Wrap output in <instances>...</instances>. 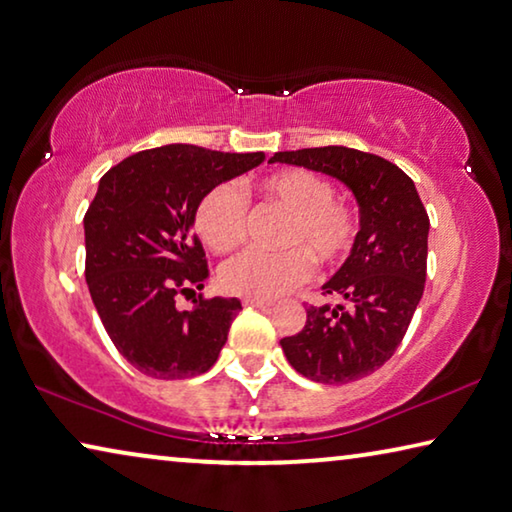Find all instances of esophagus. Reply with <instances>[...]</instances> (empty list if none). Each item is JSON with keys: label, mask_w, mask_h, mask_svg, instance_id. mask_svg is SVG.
I'll list each match as a JSON object with an SVG mask.
<instances>
[{"label": "esophagus", "mask_w": 512, "mask_h": 512, "mask_svg": "<svg viewBox=\"0 0 512 512\" xmlns=\"http://www.w3.org/2000/svg\"><path fill=\"white\" fill-rule=\"evenodd\" d=\"M243 305H246V307H271L273 303H271V300H264V298H243Z\"/></svg>", "instance_id": "esophagus-1"}]
</instances>
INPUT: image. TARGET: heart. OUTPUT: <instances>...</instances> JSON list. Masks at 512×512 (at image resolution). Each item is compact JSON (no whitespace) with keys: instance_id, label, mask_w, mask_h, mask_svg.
Here are the masks:
<instances>
[{"instance_id":"heart-1","label":"heart","mask_w":512,"mask_h":512,"mask_svg":"<svg viewBox=\"0 0 512 512\" xmlns=\"http://www.w3.org/2000/svg\"><path fill=\"white\" fill-rule=\"evenodd\" d=\"M262 196L285 207L291 218L280 253L243 250L221 266L218 282L227 294L243 298H275L310 278L312 259L323 269L339 266L358 241V209L335 198V186L307 168H289L259 182ZM196 230L214 253H227L246 237L248 205L232 182H221L200 198Z\"/></svg>"}]
</instances>
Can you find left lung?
<instances>
[{
	"label": "left lung",
	"instance_id": "8db88e82",
	"mask_svg": "<svg viewBox=\"0 0 512 512\" xmlns=\"http://www.w3.org/2000/svg\"><path fill=\"white\" fill-rule=\"evenodd\" d=\"M269 161L342 180L360 205V232L342 269L323 285L339 305H307L300 332L282 339L291 367L326 385L360 380L401 346L426 285V207L403 170L378 154L326 145L275 152Z\"/></svg>",
	"mask_w": 512,
	"mask_h": 512
}]
</instances>
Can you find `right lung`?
I'll use <instances>...</instances> for the list:
<instances>
[{
	"label": "right lung",
	"mask_w": 512,
	"mask_h": 512,
	"mask_svg": "<svg viewBox=\"0 0 512 512\" xmlns=\"http://www.w3.org/2000/svg\"><path fill=\"white\" fill-rule=\"evenodd\" d=\"M264 161L173 143L136 152L102 175L84 216L86 282L118 353L150 378L182 380L214 367L239 314L237 298H175L209 278L191 232L200 198Z\"/></svg>",
	"instance_id": "right-lung-1"
}]
</instances>
